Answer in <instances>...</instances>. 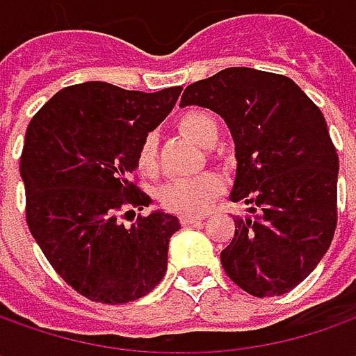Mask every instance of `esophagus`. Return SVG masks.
Segmentation results:
<instances>
[{
  "label": "esophagus",
  "instance_id": "1",
  "mask_svg": "<svg viewBox=\"0 0 356 356\" xmlns=\"http://www.w3.org/2000/svg\"><path fill=\"white\" fill-rule=\"evenodd\" d=\"M204 218L202 216H190V213H184L182 218H180V222L184 224V226H192V224H200Z\"/></svg>",
  "mask_w": 356,
  "mask_h": 356
}]
</instances>
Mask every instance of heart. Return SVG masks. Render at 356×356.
Segmentation results:
<instances>
[{
    "label": "heart",
    "mask_w": 356,
    "mask_h": 356,
    "mask_svg": "<svg viewBox=\"0 0 356 356\" xmlns=\"http://www.w3.org/2000/svg\"><path fill=\"white\" fill-rule=\"evenodd\" d=\"M176 127L186 136L196 140L202 146H212L218 140L220 127L216 118L204 111H186L182 113ZM136 166L144 174H154L158 168V136L154 132L144 134L136 150ZM224 190V180L216 172H204L194 178H176L164 184L158 192V202L164 210L174 213H194L204 212L213 200Z\"/></svg>",
    "instance_id": "1"
}]
</instances>
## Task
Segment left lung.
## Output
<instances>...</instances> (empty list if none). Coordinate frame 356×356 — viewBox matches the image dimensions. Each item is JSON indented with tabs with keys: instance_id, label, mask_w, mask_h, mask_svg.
<instances>
[{
	"instance_id": "1",
	"label": "left lung",
	"mask_w": 356,
	"mask_h": 356,
	"mask_svg": "<svg viewBox=\"0 0 356 356\" xmlns=\"http://www.w3.org/2000/svg\"><path fill=\"white\" fill-rule=\"evenodd\" d=\"M227 122L238 176L232 202L252 204L220 253L227 277L253 297L283 295L321 261L337 227L339 156L319 106L289 76L229 67L188 85Z\"/></svg>"
}]
</instances>
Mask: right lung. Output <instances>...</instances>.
Masks as SVG:
<instances>
[{
	"instance_id": "right-lung-1",
	"label": "right lung",
	"mask_w": 356,
	"mask_h": 356,
	"mask_svg": "<svg viewBox=\"0 0 356 356\" xmlns=\"http://www.w3.org/2000/svg\"><path fill=\"white\" fill-rule=\"evenodd\" d=\"M180 90L81 83L53 95L27 127L19 160L27 226L59 277L90 301L140 299L166 273L178 218L138 213L130 227L120 218L152 204L134 178L136 150Z\"/></svg>"
}]
</instances>
